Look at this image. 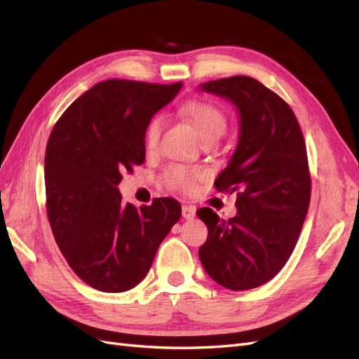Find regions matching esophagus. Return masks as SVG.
<instances>
[{"instance_id": "1", "label": "esophagus", "mask_w": 359, "mask_h": 359, "mask_svg": "<svg viewBox=\"0 0 359 359\" xmlns=\"http://www.w3.org/2000/svg\"><path fill=\"white\" fill-rule=\"evenodd\" d=\"M182 217L185 219H194V217H196V208H194V206H183L182 208Z\"/></svg>"}]
</instances>
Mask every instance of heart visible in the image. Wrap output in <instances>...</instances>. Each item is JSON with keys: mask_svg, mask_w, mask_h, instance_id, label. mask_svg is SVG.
<instances>
[{"mask_svg": "<svg viewBox=\"0 0 359 359\" xmlns=\"http://www.w3.org/2000/svg\"><path fill=\"white\" fill-rule=\"evenodd\" d=\"M182 116L185 117L194 129L197 130V134L201 137L203 141H217L221 138L229 126V117L225 114V111L213 104L210 100L204 99H192L188 100L187 104H183L180 108ZM163 126L162 117L156 116L153 117L146 128V146L149 149H155L161 138V132ZM200 177L198 171L188 170L180 165H172L165 171V180L167 185L180 189V191H189L196 180Z\"/></svg>", "mask_w": 359, "mask_h": 359, "instance_id": "1", "label": "heart"}]
</instances>
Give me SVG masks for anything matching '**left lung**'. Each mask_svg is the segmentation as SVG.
I'll return each instance as SVG.
<instances>
[{"instance_id":"left-lung-1","label":"left lung","mask_w":359,"mask_h":359,"mask_svg":"<svg viewBox=\"0 0 359 359\" xmlns=\"http://www.w3.org/2000/svg\"><path fill=\"white\" fill-rule=\"evenodd\" d=\"M230 99L241 116L236 151L218 179L219 192H236V217L197 210L208 225L198 250L204 271L230 290H250L278 273L292 255L311 196L301 126L287 102L257 79L230 76L201 84Z\"/></svg>"}]
</instances>
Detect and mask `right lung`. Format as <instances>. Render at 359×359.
Returning <instances> with one entry per match:
<instances>
[{
  "label": "right lung",
  "instance_id": "right-lung-1",
  "mask_svg": "<svg viewBox=\"0 0 359 359\" xmlns=\"http://www.w3.org/2000/svg\"><path fill=\"white\" fill-rule=\"evenodd\" d=\"M182 83L107 79L72 104L50 132L45 153L46 213L66 262L91 287L126 292L140 284L161 242L182 215L180 203H123L121 172L146 159L151 116Z\"/></svg>",
  "mask_w": 359,
  "mask_h": 359
}]
</instances>
